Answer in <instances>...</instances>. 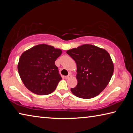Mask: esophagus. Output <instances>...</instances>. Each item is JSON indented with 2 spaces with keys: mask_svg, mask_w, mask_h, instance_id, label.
Masks as SVG:
<instances>
[{
  "mask_svg": "<svg viewBox=\"0 0 133 133\" xmlns=\"http://www.w3.org/2000/svg\"><path fill=\"white\" fill-rule=\"evenodd\" d=\"M71 77H72V75H71V74H69V75L68 76H65L64 78H66V79H68V78H71Z\"/></svg>",
  "mask_w": 133,
  "mask_h": 133,
  "instance_id": "obj_1",
  "label": "esophagus"
}]
</instances>
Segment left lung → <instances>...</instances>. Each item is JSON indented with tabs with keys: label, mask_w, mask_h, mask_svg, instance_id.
<instances>
[{
	"label": "left lung",
	"mask_w": 133,
	"mask_h": 133,
	"mask_svg": "<svg viewBox=\"0 0 133 133\" xmlns=\"http://www.w3.org/2000/svg\"><path fill=\"white\" fill-rule=\"evenodd\" d=\"M66 53L77 64V84L71 91L82 98H91L106 87L114 72L109 53L104 49L85 44Z\"/></svg>",
	"instance_id": "obj_1"
}]
</instances>
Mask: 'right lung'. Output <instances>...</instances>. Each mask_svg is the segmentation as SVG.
<instances>
[{"label":"right lung","instance_id":"1","mask_svg":"<svg viewBox=\"0 0 133 133\" xmlns=\"http://www.w3.org/2000/svg\"><path fill=\"white\" fill-rule=\"evenodd\" d=\"M62 50L46 44H38L22 54L18 72L26 87L38 95H47L55 90L62 79L55 65Z\"/></svg>","mask_w":133,"mask_h":133}]
</instances>
